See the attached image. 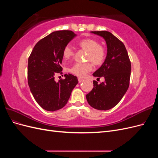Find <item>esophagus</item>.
I'll return each mask as SVG.
<instances>
[{
	"instance_id": "esophagus-1",
	"label": "esophagus",
	"mask_w": 158,
	"mask_h": 158,
	"mask_svg": "<svg viewBox=\"0 0 158 158\" xmlns=\"http://www.w3.org/2000/svg\"><path fill=\"white\" fill-rule=\"evenodd\" d=\"M78 82H79V83L82 82L83 81H84V80L83 78H78Z\"/></svg>"
}]
</instances>
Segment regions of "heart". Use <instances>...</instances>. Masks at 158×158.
<instances>
[{"mask_svg":"<svg viewBox=\"0 0 158 158\" xmlns=\"http://www.w3.org/2000/svg\"><path fill=\"white\" fill-rule=\"evenodd\" d=\"M78 45L82 49L87 51L88 53L85 56L86 60H90L96 66L103 64L106 57V51L103 46L99 45L98 41L90 38L84 39L79 41ZM73 55L74 51L70 47L66 46L63 51V58L68 60L73 57ZM92 69V64L89 62H86L83 63H75L70 68L69 71L78 77H84Z\"/></svg>","mask_w":158,"mask_h":158,"instance_id":"obj_1","label":"heart"}]
</instances>
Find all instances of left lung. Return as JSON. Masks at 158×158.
Wrapping results in <instances>:
<instances>
[{
  "mask_svg": "<svg viewBox=\"0 0 158 158\" xmlns=\"http://www.w3.org/2000/svg\"><path fill=\"white\" fill-rule=\"evenodd\" d=\"M102 37L107 44L106 60L93 74L95 77H103L105 81L98 84L93 81L94 88L86 95L90 106L98 110H109L121 101L129 86L131 63L123 43L111 32L91 31Z\"/></svg>",
  "mask_w": 158,
  "mask_h": 158,
  "instance_id": "1",
  "label": "left lung"
}]
</instances>
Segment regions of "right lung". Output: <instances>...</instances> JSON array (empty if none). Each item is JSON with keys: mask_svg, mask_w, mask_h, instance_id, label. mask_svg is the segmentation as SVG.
I'll list each match as a JSON object with an SVG mask.
<instances>
[{"mask_svg": "<svg viewBox=\"0 0 158 158\" xmlns=\"http://www.w3.org/2000/svg\"><path fill=\"white\" fill-rule=\"evenodd\" d=\"M76 36L69 30L52 32L37 43L28 59V85L37 103L46 111L64 107L78 83L77 77L70 74L58 82L55 80L56 73L62 74L63 49Z\"/></svg>", "mask_w": 158, "mask_h": 158, "instance_id": "right-lung-1", "label": "right lung"}]
</instances>
